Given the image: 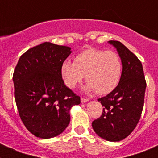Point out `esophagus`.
Returning a JSON list of instances; mask_svg holds the SVG:
<instances>
[{
  "mask_svg": "<svg viewBox=\"0 0 158 158\" xmlns=\"http://www.w3.org/2000/svg\"><path fill=\"white\" fill-rule=\"evenodd\" d=\"M89 99L87 98H81V103H86V102H89Z\"/></svg>",
  "mask_w": 158,
  "mask_h": 158,
  "instance_id": "obj_1",
  "label": "esophagus"
}]
</instances>
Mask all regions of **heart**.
<instances>
[{"mask_svg": "<svg viewBox=\"0 0 158 158\" xmlns=\"http://www.w3.org/2000/svg\"><path fill=\"white\" fill-rule=\"evenodd\" d=\"M123 74V62L114 51L87 49L74 58V63L65 61L61 65V75L65 85L76 87L85 75L88 82L85 89L105 95L113 91L118 85Z\"/></svg>", "mask_w": 158, "mask_h": 158, "instance_id": "obj_1", "label": "heart"}]
</instances>
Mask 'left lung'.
<instances>
[{
	"instance_id": "1",
	"label": "left lung",
	"mask_w": 158,
	"mask_h": 158,
	"mask_svg": "<svg viewBox=\"0 0 158 158\" xmlns=\"http://www.w3.org/2000/svg\"><path fill=\"white\" fill-rule=\"evenodd\" d=\"M108 43L115 47L122 60V77L112 92L97 100L104 111L92 126L103 139L119 142L134 131L140 119L146 82L139 58L120 42L110 40Z\"/></svg>"
}]
</instances>
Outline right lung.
Instances as JSON below:
<instances>
[{"mask_svg": "<svg viewBox=\"0 0 158 158\" xmlns=\"http://www.w3.org/2000/svg\"><path fill=\"white\" fill-rule=\"evenodd\" d=\"M71 52L70 47L46 42L26 51L14 70L19 117L31 133L40 139L62 134L70 121V108L81 103L61 75V65Z\"/></svg>", "mask_w": 158, "mask_h": 158, "instance_id": "right-lung-1", "label": "right lung"}]
</instances>
